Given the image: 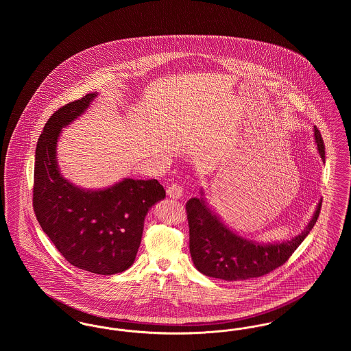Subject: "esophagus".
<instances>
[{"instance_id":"1","label":"esophagus","mask_w":351,"mask_h":351,"mask_svg":"<svg viewBox=\"0 0 351 351\" xmlns=\"http://www.w3.org/2000/svg\"><path fill=\"white\" fill-rule=\"evenodd\" d=\"M167 195L171 199H180L183 196V186L179 184H171L168 186Z\"/></svg>"}]
</instances>
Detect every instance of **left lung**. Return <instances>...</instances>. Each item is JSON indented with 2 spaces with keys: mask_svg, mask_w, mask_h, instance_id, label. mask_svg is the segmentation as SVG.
I'll return each mask as SVG.
<instances>
[{
  "mask_svg": "<svg viewBox=\"0 0 351 351\" xmlns=\"http://www.w3.org/2000/svg\"><path fill=\"white\" fill-rule=\"evenodd\" d=\"M315 142L325 162V145L316 126ZM200 193V197H192L185 205L191 256L201 274L228 282L259 278L284 265L313 229L322 202L319 200L313 217L299 235L283 242L259 243L238 235L226 226L208 206L202 197L204 192Z\"/></svg>",
  "mask_w": 351,
  "mask_h": 351,
  "instance_id": "8db88e82",
  "label": "left lung"
}]
</instances>
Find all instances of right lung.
<instances>
[{
  "mask_svg": "<svg viewBox=\"0 0 351 351\" xmlns=\"http://www.w3.org/2000/svg\"><path fill=\"white\" fill-rule=\"evenodd\" d=\"M97 95L62 106L45 125L35 150L33 205L40 228L67 262L92 274L113 275L133 265L145 217L166 191L155 179L129 178L104 189H85L60 173L56 146L62 129Z\"/></svg>",
  "mask_w": 351,
  "mask_h": 351,
  "instance_id": "1",
  "label": "right lung"
}]
</instances>
